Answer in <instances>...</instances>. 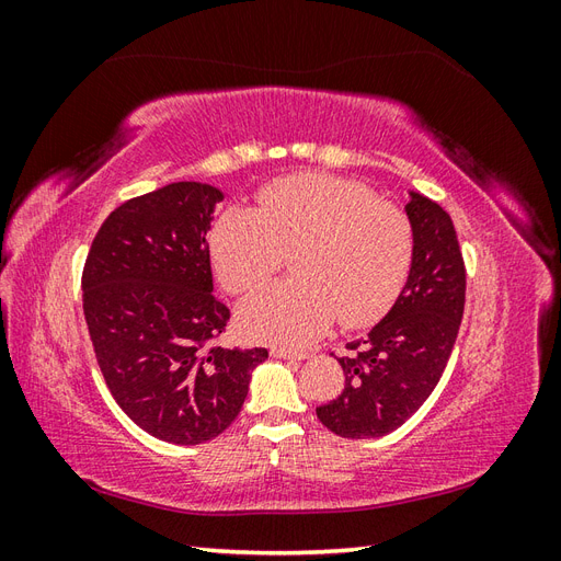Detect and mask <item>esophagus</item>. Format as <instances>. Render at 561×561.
I'll return each mask as SVG.
<instances>
[{
  "label": "esophagus",
  "mask_w": 561,
  "mask_h": 561,
  "mask_svg": "<svg viewBox=\"0 0 561 561\" xmlns=\"http://www.w3.org/2000/svg\"><path fill=\"white\" fill-rule=\"evenodd\" d=\"M271 355H274V358H285V360H304V358H307V353H304V351H293V348H285V346H274V348H271Z\"/></svg>",
  "instance_id": "obj_1"
}]
</instances>
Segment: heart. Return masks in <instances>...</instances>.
I'll list each match as a JSON object with an SVG mask.
<instances>
[{
  "label": "heart",
  "mask_w": 561,
  "mask_h": 561,
  "mask_svg": "<svg viewBox=\"0 0 561 561\" xmlns=\"http://www.w3.org/2000/svg\"><path fill=\"white\" fill-rule=\"evenodd\" d=\"M295 257V278L252 295L243 330L264 342L309 344L339 318L365 328L398 299L414 254L410 217L371 186L336 175L299 173L262 186L257 210L227 208L210 231L217 278L248 295Z\"/></svg>",
  "instance_id": "obj_1"
}]
</instances>
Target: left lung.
Segmentation results:
<instances>
[{
	"mask_svg": "<svg viewBox=\"0 0 561 561\" xmlns=\"http://www.w3.org/2000/svg\"><path fill=\"white\" fill-rule=\"evenodd\" d=\"M412 268L393 309L339 358L342 396L316 407L332 433L367 439L400 428L428 400L447 367L466 307V264L451 217L435 201L407 203Z\"/></svg>",
	"mask_w": 561,
	"mask_h": 561,
	"instance_id": "obj_1",
	"label": "left lung"
}]
</instances>
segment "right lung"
Returning <instances> with one entry per match:
<instances>
[{
    "label": "right lung",
    "mask_w": 561,
    "mask_h": 561,
    "mask_svg": "<svg viewBox=\"0 0 561 561\" xmlns=\"http://www.w3.org/2000/svg\"><path fill=\"white\" fill-rule=\"evenodd\" d=\"M222 192L173 182L122 203L83 264V316L112 398L171 445L225 433L266 348L217 344L229 309L213 295L206 233Z\"/></svg>",
    "instance_id": "add662e5"
}]
</instances>
